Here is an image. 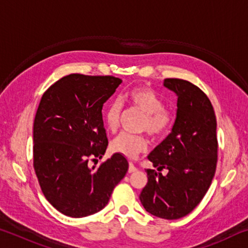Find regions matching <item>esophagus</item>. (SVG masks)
I'll return each instance as SVG.
<instances>
[{
  "label": "esophagus",
  "mask_w": 248,
  "mask_h": 248,
  "mask_svg": "<svg viewBox=\"0 0 248 248\" xmlns=\"http://www.w3.org/2000/svg\"><path fill=\"white\" fill-rule=\"evenodd\" d=\"M138 169L136 166H134L132 163H130L129 164V170H128V173H134V171H137Z\"/></svg>",
  "instance_id": "obj_1"
}]
</instances>
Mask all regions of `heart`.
<instances>
[{
    "label": "heart",
    "instance_id": "1",
    "mask_svg": "<svg viewBox=\"0 0 248 248\" xmlns=\"http://www.w3.org/2000/svg\"><path fill=\"white\" fill-rule=\"evenodd\" d=\"M132 108L144 114L141 124V131H148L150 136L158 138L169 130L170 125V114L164 108L162 98L148 86H137L129 91L124 96ZM121 105L117 100L109 103L104 111V121L110 132H116L121 118ZM110 150L116 154L133 159L148 150V140L144 137L121 133L110 143Z\"/></svg>",
    "mask_w": 248,
    "mask_h": 248
}]
</instances>
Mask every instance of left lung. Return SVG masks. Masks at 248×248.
<instances>
[{
  "label": "left lung",
  "mask_w": 248,
  "mask_h": 248,
  "mask_svg": "<svg viewBox=\"0 0 248 248\" xmlns=\"http://www.w3.org/2000/svg\"><path fill=\"white\" fill-rule=\"evenodd\" d=\"M164 86L177 96L175 123L149 154L158 173L146 170L148 184L139 198L151 215L176 220L190 213L211 185L217 161V119L207 95L194 84L166 78ZM162 169L169 173L162 175Z\"/></svg>",
  "instance_id": "8db88e82"
}]
</instances>
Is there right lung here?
Here are the masks:
<instances>
[{"instance_id":"add662e5","label":"right lung","mask_w":248,"mask_h":248,"mask_svg":"<svg viewBox=\"0 0 248 248\" xmlns=\"http://www.w3.org/2000/svg\"><path fill=\"white\" fill-rule=\"evenodd\" d=\"M123 79L70 74L45 92L33 121V169L41 190L58 211L83 217L100 211L127 173L120 154L98 167L108 140L102 109Z\"/></svg>"}]
</instances>
